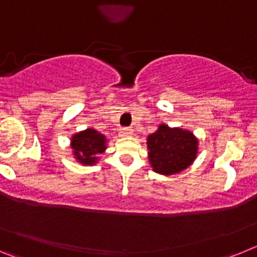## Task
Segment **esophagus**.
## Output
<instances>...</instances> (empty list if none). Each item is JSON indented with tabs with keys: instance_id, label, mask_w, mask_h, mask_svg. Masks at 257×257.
I'll use <instances>...</instances> for the list:
<instances>
[{
	"instance_id": "esophagus-1",
	"label": "esophagus",
	"mask_w": 257,
	"mask_h": 257,
	"mask_svg": "<svg viewBox=\"0 0 257 257\" xmlns=\"http://www.w3.org/2000/svg\"><path fill=\"white\" fill-rule=\"evenodd\" d=\"M134 134V130L131 128V127H123V128H121V131H119V135L123 138V136H131Z\"/></svg>"
}]
</instances>
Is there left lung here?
<instances>
[{
    "mask_svg": "<svg viewBox=\"0 0 257 257\" xmlns=\"http://www.w3.org/2000/svg\"><path fill=\"white\" fill-rule=\"evenodd\" d=\"M149 163L153 171L174 175L188 169L198 153V139L190 131L161 123L147 140Z\"/></svg>",
    "mask_w": 257,
    "mask_h": 257,
    "instance_id": "1",
    "label": "left lung"
}]
</instances>
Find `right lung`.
<instances>
[{"label": "right lung", "mask_w": 257, "mask_h": 257, "mask_svg": "<svg viewBox=\"0 0 257 257\" xmlns=\"http://www.w3.org/2000/svg\"><path fill=\"white\" fill-rule=\"evenodd\" d=\"M70 147L73 149L74 158L82 165L91 166L97 163L99 154L106 149V139L103 134L97 133L95 128H86L74 134L70 140Z\"/></svg>", "instance_id": "right-lung-1"}]
</instances>
